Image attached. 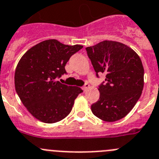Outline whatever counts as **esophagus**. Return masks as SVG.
<instances>
[{"instance_id": "34e87169", "label": "esophagus", "mask_w": 159, "mask_h": 159, "mask_svg": "<svg viewBox=\"0 0 159 159\" xmlns=\"http://www.w3.org/2000/svg\"><path fill=\"white\" fill-rule=\"evenodd\" d=\"M89 87H90L89 84H84V87H83V90H84V91H86L87 89H88V88H89Z\"/></svg>"}]
</instances>
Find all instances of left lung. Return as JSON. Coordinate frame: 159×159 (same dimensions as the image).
<instances>
[{"mask_svg":"<svg viewBox=\"0 0 159 159\" xmlns=\"http://www.w3.org/2000/svg\"><path fill=\"white\" fill-rule=\"evenodd\" d=\"M96 75L106 73L98 87L99 99L91 105L94 116L107 122L125 117L140 98L144 69L139 55L123 43L102 41L86 48Z\"/></svg>","mask_w":159,"mask_h":159,"instance_id":"left-lung-1","label":"left lung"}]
</instances>
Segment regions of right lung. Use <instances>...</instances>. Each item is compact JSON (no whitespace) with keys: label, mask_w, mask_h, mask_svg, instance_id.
<instances>
[{"label":"right lung","mask_w":159,"mask_h":159,"mask_svg":"<svg viewBox=\"0 0 159 159\" xmlns=\"http://www.w3.org/2000/svg\"><path fill=\"white\" fill-rule=\"evenodd\" d=\"M83 48L49 39L35 45L20 60L15 72V87L22 103L32 116L44 123H56L70 113L80 87L56 81L66 73L69 58Z\"/></svg>","instance_id":"1"}]
</instances>
